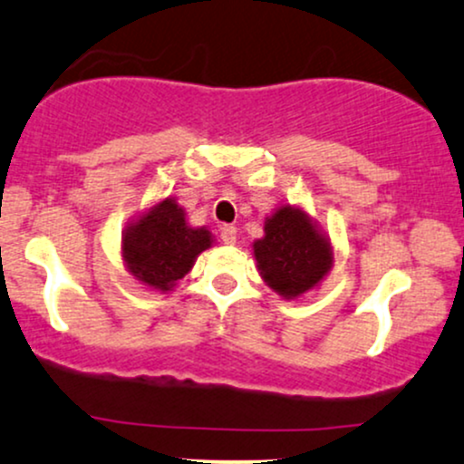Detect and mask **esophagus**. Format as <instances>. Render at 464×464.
Returning a JSON list of instances; mask_svg holds the SVG:
<instances>
[{"mask_svg": "<svg viewBox=\"0 0 464 464\" xmlns=\"http://www.w3.org/2000/svg\"><path fill=\"white\" fill-rule=\"evenodd\" d=\"M221 241L226 243V246H234V243H237V227L223 226L221 227Z\"/></svg>", "mask_w": 464, "mask_h": 464, "instance_id": "1", "label": "esophagus"}]
</instances>
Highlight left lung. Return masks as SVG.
<instances>
[{
  "instance_id": "obj_1",
  "label": "left lung",
  "mask_w": 464,
  "mask_h": 464,
  "mask_svg": "<svg viewBox=\"0 0 464 464\" xmlns=\"http://www.w3.org/2000/svg\"><path fill=\"white\" fill-rule=\"evenodd\" d=\"M254 258L265 283L285 300H294L331 272L333 247L304 210L280 206L265 218V237L254 241Z\"/></svg>"
}]
</instances>
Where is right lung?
<instances>
[{
  "mask_svg": "<svg viewBox=\"0 0 464 464\" xmlns=\"http://www.w3.org/2000/svg\"><path fill=\"white\" fill-rule=\"evenodd\" d=\"M210 246L212 234L206 227H190L184 208L164 199L124 230L122 258L138 283L170 291Z\"/></svg>",
  "mask_w": 464,
  "mask_h": 464,
  "instance_id": "obj_1",
  "label": "right lung"
}]
</instances>
